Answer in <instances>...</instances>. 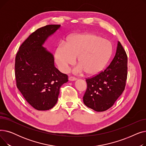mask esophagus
Instances as JSON below:
<instances>
[{"label":"esophagus","instance_id":"34e87169","mask_svg":"<svg viewBox=\"0 0 146 146\" xmlns=\"http://www.w3.org/2000/svg\"><path fill=\"white\" fill-rule=\"evenodd\" d=\"M68 80H71V81H74L76 80H77V78H75V77H73V76H70V77H69Z\"/></svg>","mask_w":146,"mask_h":146}]
</instances>
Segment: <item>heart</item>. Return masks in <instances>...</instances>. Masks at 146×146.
<instances>
[{
  "mask_svg": "<svg viewBox=\"0 0 146 146\" xmlns=\"http://www.w3.org/2000/svg\"><path fill=\"white\" fill-rule=\"evenodd\" d=\"M112 52L111 43L94 34L74 35L69 37L64 46H59L55 60L61 71L67 72L78 57L79 66L75 72L85 71L89 76L101 72L110 60Z\"/></svg>",
  "mask_w": 146,
  "mask_h": 146,
  "instance_id": "b5f03b06",
  "label": "heart"
}]
</instances>
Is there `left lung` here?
Segmentation results:
<instances>
[{"label": "left lung", "mask_w": 146, "mask_h": 146, "mask_svg": "<svg viewBox=\"0 0 146 146\" xmlns=\"http://www.w3.org/2000/svg\"><path fill=\"white\" fill-rule=\"evenodd\" d=\"M127 53L118 42L115 56L104 71L86 79L87 89L83 97L89 108L98 112L113 106L125 89L127 79Z\"/></svg>", "instance_id": "8db88e82"}]
</instances>
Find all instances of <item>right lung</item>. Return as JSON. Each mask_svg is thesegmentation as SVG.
I'll return each mask as SVG.
<instances>
[{"instance_id":"right-lung-1","label":"right lung","mask_w":146,"mask_h":146,"mask_svg":"<svg viewBox=\"0 0 146 146\" xmlns=\"http://www.w3.org/2000/svg\"><path fill=\"white\" fill-rule=\"evenodd\" d=\"M60 25H47L31 34L21 45L15 63L17 86L27 102L39 111L56 104L60 88L68 76L54 67V57L42 45Z\"/></svg>"}]
</instances>
